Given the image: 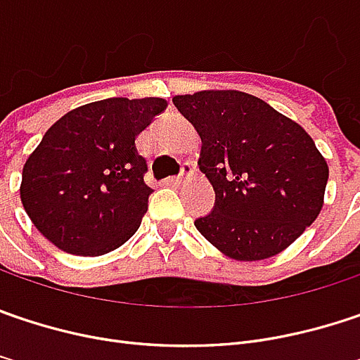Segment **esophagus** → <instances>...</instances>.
I'll return each mask as SVG.
<instances>
[{
  "instance_id": "34e87169",
  "label": "esophagus",
  "mask_w": 360,
  "mask_h": 360,
  "mask_svg": "<svg viewBox=\"0 0 360 360\" xmlns=\"http://www.w3.org/2000/svg\"><path fill=\"white\" fill-rule=\"evenodd\" d=\"M191 173H193L191 165H189V162H183V165H181L179 175H177V177H171V179H167V183H169V185H181V183L187 179V177H189Z\"/></svg>"
}]
</instances>
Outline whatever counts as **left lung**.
I'll return each mask as SVG.
<instances>
[{
	"label": "left lung",
	"instance_id": "1",
	"mask_svg": "<svg viewBox=\"0 0 360 360\" xmlns=\"http://www.w3.org/2000/svg\"><path fill=\"white\" fill-rule=\"evenodd\" d=\"M173 103L200 134L198 165L216 191L195 228L224 255L269 259L318 218L328 165L300 124L243 91H200Z\"/></svg>",
	"mask_w": 360,
	"mask_h": 360
}]
</instances>
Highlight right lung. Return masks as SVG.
Wrapping results in <instances>:
<instances>
[{
    "instance_id": "obj_1",
    "label": "right lung",
    "mask_w": 360,
    "mask_h": 360,
    "mask_svg": "<svg viewBox=\"0 0 360 360\" xmlns=\"http://www.w3.org/2000/svg\"><path fill=\"white\" fill-rule=\"evenodd\" d=\"M165 108L160 97H110L54 122L26 160L20 187L42 236L65 252L99 257L136 232L153 193L136 136Z\"/></svg>"
}]
</instances>
